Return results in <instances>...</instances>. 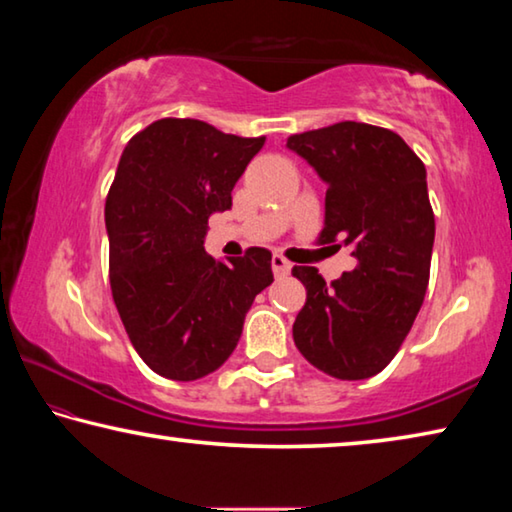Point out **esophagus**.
<instances>
[{
  "mask_svg": "<svg viewBox=\"0 0 512 512\" xmlns=\"http://www.w3.org/2000/svg\"><path fill=\"white\" fill-rule=\"evenodd\" d=\"M271 266H273V273L275 278H285V275L291 273V262H287L282 255H273L271 257Z\"/></svg>",
  "mask_w": 512,
  "mask_h": 512,
  "instance_id": "1",
  "label": "esophagus"
}]
</instances>
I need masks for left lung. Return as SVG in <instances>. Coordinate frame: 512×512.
I'll list each match as a JSON object with an SVG mask.
<instances>
[{
    "label": "left lung",
    "mask_w": 512,
    "mask_h": 512,
    "mask_svg": "<svg viewBox=\"0 0 512 512\" xmlns=\"http://www.w3.org/2000/svg\"><path fill=\"white\" fill-rule=\"evenodd\" d=\"M287 148L328 184L321 241L351 246L358 259L330 285L314 266H294L307 289L294 342L332 378H371L424 303L435 241L426 166L399 134L353 120L289 136Z\"/></svg>",
    "instance_id": "1"
}]
</instances>
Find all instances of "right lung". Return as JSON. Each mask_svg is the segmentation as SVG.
<instances>
[{
    "label": "right lung",
    "instance_id": "right-lung-1",
    "mask_svg": "<svg viewBox=\"0 0 512 512\" xmlns=\"http://www.w3.org/2000/svg\"><path fill=\"white\" fill-rule=\"evenodd\" d=\"M264 136L241 139L191 118H161L125 145L104 221L113 303L141 360L189 383L230 358L243 319L273 282L271 253L216 262L207 221L232 207V189Z\"/></svg>",
    "mask_w": 512,
    "mask_h": 512
}]
</instances>
